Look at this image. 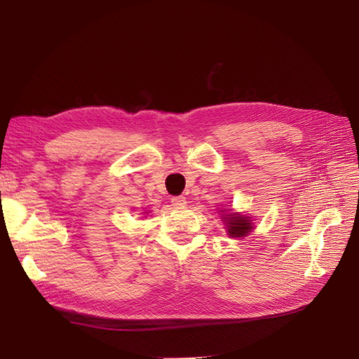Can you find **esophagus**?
I'll list each match as a JSON object with an SVG mask.
<instances>
[{
  "mask_svg": "<svg viewBox=\"0 0 359 359\" xmlns=\"http://www.w3.org/2000/svg\"><path fill=\"white\" fill-rule=\"evenodd\" d=\"M173 206H177V208H182V206L186 205V198L184 196H175L172 198Z\"/></svg>",
  "mask_w": 359,
  "mask_h": 359,
  "instance_id": "obj_1",
  "label": "esophagus"
}]
</instances>
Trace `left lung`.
<instances>
[{"mask_svg": "<svg viewBox=\"0 0 359 359\" xmlns=\"http://www.w3.org/2000/svg\"><path fill=\"white\" fill-rule=\"evenodd\" d=\"M222 217L224 222L227 224V233L230 237H246L253 230V224L249 217L238 215L237 212L222 214Z\"/></svg>", "mask_w": 359, "mask_h": 359, "instance_id": "left-lung-1", "label": "left lung"}]
</instances>
